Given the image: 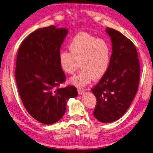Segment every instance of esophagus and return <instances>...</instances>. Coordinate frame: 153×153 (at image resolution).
<instances>
[{"mask_svg": "<svg viewBox=\"0 0 153 153\" xmlns=\"http://www.w3.org/2000/svg\"><path fill=\"white\" fill-rule=\"evenodd\" d=\"M77 92H78L79 94H83L84 93V90L82 88L77 89Z\"/></svg>", "mask_w": 153, "mask_h": 153, "instance_id": "34e87169", "label": "esophagus"}]
</instances>
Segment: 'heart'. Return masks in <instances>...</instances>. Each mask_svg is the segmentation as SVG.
Instances as JSON below:
<instances>
[{"mask_svg":"<svg viewBox=\"0 0 153 153\" xmlns=\"http://www.w3.org/2000/svg\"><path fill=\"white\" fill-rule=\"evenodd\" d=\"M69 52L62 51L59 55V65L64 73L72 74L79 65L82 70L71 77L70 82L75 86L82 87L94 78L99 79L109 68L112 47L102 38H98L86 32H79L69 44Z\"/></svg>","mask_w":153,"mask_h":153,"instance_id":"b5f03b06","label":"heart"}]
</instances>
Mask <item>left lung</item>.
<instances>
[{
  "mask_svg": "<svg viewBox=\"0 0 153 153\" xmlns=\"http://www.w3.org/2000/svg\"><path fill=\"white\" fill-rule=\"evenodd\" d=\"M112 42L109 68L92 88L97 98L93 115L102 123L120 119L128 110L138 91L140 66L135 45L118 31L107 27Z\"/></svg>",
  "mask_w": 153,
  "mask_h": 153,
  "instance_id": "8db88e82",
  "label": "left lung"
}]
</instances>
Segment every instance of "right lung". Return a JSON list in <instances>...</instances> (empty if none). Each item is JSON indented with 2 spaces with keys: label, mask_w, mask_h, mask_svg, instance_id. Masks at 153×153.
<instances>
[{
  "label": "right lung",
  "mask_w": 153,
  "mask_h": 153,
  "mask_svg": "<svg viewBox=\"0 0 153 153\" xmlns=\"http://www.w3.org/2000/svg\"><path fill=\"white\" fill-rule=\"evenodd\" d=\"M67 32L55 25L40 28L25 38L17 53L15 76L21 99L30 115L46 125L57 122L69 98L77 95L74 86L59 87L66 79L59 55Z\"/></svg>",
  "instance_id": "add662e5"
}]
</instances>
